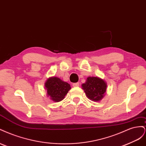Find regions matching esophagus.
<instances>
[{"label":"esophagus","mask_w":146,"mask_h":146,"mask_svg":"<svg viewBox=\"0 0 146 146\" xmlns=\"http://www.w3.org/2000/svg\"><path fill=\"white\" fill-rule=\"evenodd\" d=\"M72 86H73L74 87H78V86H79V83H73Z\"/></svg>","instance_id":"34e87169"}]
</instances>
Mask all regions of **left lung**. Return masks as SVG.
Wrapping results in <instances>:
<instances>
[{"instance_id":"obj_1","label":"left lung","mask_w":146,"mask_h":146,"mask_svg":"<svg viewBox=\"0 0 146 146\" xmlns=\"http://www.w3.org/2000/svg\"><path fill=\"white\" fill-rule=\"evenodd\" d=\"M107 83L98 77H88L82 88L87 98L94 102H99L104 98L107 90Z\"/></svg>"}]
</instances>
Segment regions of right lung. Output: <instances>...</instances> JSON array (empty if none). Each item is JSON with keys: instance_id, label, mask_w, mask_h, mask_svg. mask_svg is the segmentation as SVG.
I'll return each mask as SVG.
<instances>
[{"instance_id": "right-lung-1", "label": "right lung", "mask_w": 146, "mask_h": 146, "mask_svg": "<svg viewBox=\"0 0 146 146\" xmlns=\"http://www.w3.org/2000/svg\"><path fill=\"white\" fill-rule=\"evenodd\" d=\"M44 86L47 90V96L55 102H58L63 100L71 88L68 83L63 81L57 77L48 78L44 83Z\"/></svg>"}]
</instances>
